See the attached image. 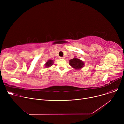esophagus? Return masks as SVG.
I'll return each mask as SVG.
<instances>
[{"instance_id":"esophagus-1","label":"esophagus","mask_w":124,"mask_h":124,"mask_svg":"<svg viewBox=\"0 0 124 124\" xmlns=\"http://www.w3.org/2000/svg\"><path fill=\"white\" fill-rule=\"evenodd\" d=\"M60 59H64V57H61L59 58Z\"/></svg>"}]
</instances>
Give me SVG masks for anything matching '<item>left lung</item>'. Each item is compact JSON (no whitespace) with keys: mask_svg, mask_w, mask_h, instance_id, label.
Wrapping results in <instances>:
<instances>
[{"mask_svg":"<svg viewBox=\"0 0 124 124\" xmlns=\"http://www.w3.org/2000/svg\"><path fill=\"white\" fill-rule=\"evenodd\" d=\"M69 62L70 65L76 70L81 69L85 65L83 61L76 57H74L72 59L70 60Z\"/></svg>","mask_w":124,"mask_h":124,"instance_id":"obj_1","label":"left lung"}]
</instances>
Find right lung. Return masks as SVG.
<instances>
[{
	"mask_svg": "<svg viewBox=\"0 0 124 124\" xmlns=\"http://www.w3.org/2000/svg\"><path fill=\"white\" fill-rule=\"evenodd\" d=\"M54 60H48L47 62H46V63L45 64V67L46 68H49L50 67H51V66L53 65V64H54Z\"/></svg>",
	"mask_w": 124,
	"mask_h": 124,
	"instance_id": "obj_1",
	"label": "right lung"
}]
</instances>
